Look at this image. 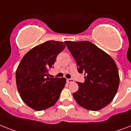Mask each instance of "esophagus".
<instances>
[{
    "label": "esophagus",
    "instance_id": "esophagus-1",
    "mask_svg": "<svg viewBox=\"0 0 131 131\" xmlns=\"http://www.w3.org/2000/svg\"><path fill=\"white\" fill-rule=\"evenodd\" d=\"M67 81L68 83H71V82H74V80H73L72 79H67Z\"/></svg>",
    "mask_w": 131,
    "mask_h": 131
}]
</instances>
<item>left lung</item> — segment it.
<instances>
[{
	"label": "left lung",
	"mask_w": 131,
	"mask_h": 131,
	"mask_svg": "<svg viewBox=\"0 0 131 131\" xmlns=\"http://www.w3.org/2000/svg\"><path fill=\"white\" fill-rule=\"evenodd\" d=\"M77 62L79 73H84V82H77L79 90L73 93L76 102L90 111H99L115 97L119 75L115 60L89 41H65Z\"/></svg>",
	"instance_id": "1"
}]
</instances>
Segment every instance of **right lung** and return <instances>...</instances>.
<instances>
[{"label": "right lung", "instance_id": "right-lung-1", "mask_svg": "<svg viewBox=\"0 0 131 131\" xmlns=\"http://www.w3.org/2000/svg\"><path fill=\"white\" fill-rule=\"evenodd\" d=\"M63 42L49 40L38 45L24 56L16 72L20 96L35 111L53 106L66 84L65 78L49 77L57 57L65 48Z\"/></svg>", "mask_w": 131, "mask_h": 131}]
</instances>
